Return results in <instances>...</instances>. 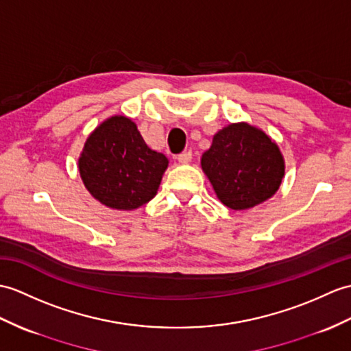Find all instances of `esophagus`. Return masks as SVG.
<instances>
[{
    "label": "esophagus",
    "mask_w": 351,
    "mask_h": 351,
    "mask_svg": "<svg viewBox=\"0 0 351 351\" xmlns=\"http://www.w3.org/2000/svg\"><path fill=\"white\" fill-rule=\"evenodd\" d=\"M191 158H193V152L191 151H184L181 154H178V157H176V160L179 162H182V165H186V162H190Z\"/></svg>",
    "instance_id": "obj_1"
}]
</instances>
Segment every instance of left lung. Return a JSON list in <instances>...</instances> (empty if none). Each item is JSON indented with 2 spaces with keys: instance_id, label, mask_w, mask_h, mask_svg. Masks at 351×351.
I'll return each instance as SVG.
<instances>
[{
  "instance_id": "1",
  "label": "left lung",
  "mask_w": 351,
  "mask_h": 351,
  "mask_svg": "<svg viewBox=\"0 0 351 351\" xmlns=\"http://www.w3.org/2000/svg\"><path fill=\"white\" fill-rule=\"evenodd\" d=\"M218 199L234 210L258 205L276 193L284 160L276 143L248 124H230L214 136L202 157Z\"/></svg>"
}]
</instances>
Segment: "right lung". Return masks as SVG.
<instances>
[{
	"instance_id": "add662e5",
	"label": "right lung",
	"mask_w": 351,
	"mask_h": 351,
	"mask_svg": "<svg viewBox=\"0 0 351 351\" xmlns=\"http://www.w3.org/2000/svg\"><path fill=\"white\" fill-rule=\"evenodd\" d=\"M167 162L165 154L145 143L132 119L112 117L88 137L79 172L103 205L132 210L157 194Z\"/></svg>"
}]
</instances>
